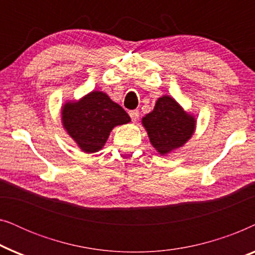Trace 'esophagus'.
I'll return each mask as SVG.
<instances>
[{
    "label": "esophagus",
    "mask_w": 255,
    "mask_h": 255,
    "mask_svg": "<svg viewBox=\"0 0 255 255\" xmlns=\"http://www.w3.org/2000/svg\"><path fill=\"white\" fill-rule=\"evenodd\" d=\"M128 115H130L132 122H137L138 121V118H139V111L138 110H131L130 113H128Z\"/></svg>",
    "instance_id": "obj_1"
}]
</instances>
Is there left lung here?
I'll return each instance as SVG.
<instances>
[{"label": "left lung", "mask_w": 255, "mask_h": 255, "mask_svg": "<svg viewBox=\"0 0 255 255\" xmlns=\"http://www.w3.org/2000/svg\"><path fill=\"white\" fill-rule=\"evenodd\" d=\"M149 142L160 155L183 147L196 130V117L169 95L156 100L151 113L141 118Z\"/></svg>", "instance_id": "8db88e82"}]
</instances>
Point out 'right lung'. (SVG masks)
I'll list each match as a JSON object with an SVG mask.
<instances>
[{
	"label": "right lung",
	"instance_id": "obj_1",
	"mask_svg": "<svg viewBox=\"0 0 255 255\" xmlns=\"http://www.w3.org/2000/svg\"><path fill=\"white\" fill-rule=\"evenodd\" d=\"M60 116L64 130L85 153L101 151L114 128L131 122L127 111L100 90L79 100H67Z\"/></svg>",
	"mask_w": 255,
	"mask_h": 255
}]
</instances>
